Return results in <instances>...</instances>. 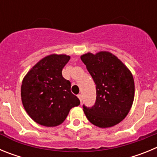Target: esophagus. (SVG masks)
<instances>
[{"label": "esophagus", "instance_id": "esophagus-1", "mask_svg": "<svg viewBox=\"0 0 157 157\" xmlns=\"http://www.w3.org/2000/svg\"><path fill=\"white\" fill-rule=\"evenodd\" d=\"M78 99L80 100V102L82 103V95L81 94H78Z\"/></svg>", "mask_w": 157, "mask_h": 157}]
</instances>
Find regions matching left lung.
<instances>
[{"mask_svg": "<svg viewBox=\"0 0 157 157\" xmlns=\"http://www.w3.org/2000/svg\"><path fill=\"white\" fill-rule=\"evenodd\" d=\"M96 84L97 98L92 108L83 111L92 124L107 128L120 123L127 116L134 99L132 73L117 56L107 51L81 56Z\"/></svg>", "mask_w": 157, "mask_h": 157, "instance_id": "left-lung-1", "label": "left lung"}]
</instances>
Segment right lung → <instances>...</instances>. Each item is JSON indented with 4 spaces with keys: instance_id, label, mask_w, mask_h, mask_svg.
<instances>
[{
    "instance_id": "right-lung-1",
    "label": "right lung",
    "mask_w": 157,
    "mask_h": 157,
    "mask_svg": "<svg viewBox=\"0 0 157 157\" xmlns=\"http://www.w3.org/2000/svg\"><path fill=\"white\" fill-rule=\"evenodd\" d=\"M65 54H51L37 62L23 78L21 99L32 120L41 126L61 124L80 101L71 92V82L62 76L70 59Z\"/></svg>"
}]
</instances>
